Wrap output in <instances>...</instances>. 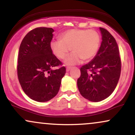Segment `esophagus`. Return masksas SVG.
I'll return each mask as SVG.
<instances>
[{
  "label": "esophagus",
  "instance_id": "esophagus-1",
  "mask_svg": "<svg viewBox=\"0 0 135 135\" xmlns=\"http://www.w3.org/2000/svg\"><path fill=\"white\" fill-rule=\"evenodd\" d=\"M71 69H72V68H71V67H66V72H69V71Z\"/></svg>",
  "mask_w": 135,
  "mask_h": 135
}]
</instances>
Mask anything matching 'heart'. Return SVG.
I'll return each instance as SVG.
<instances>
[{
  "instance_id": "1",
  "label": "heart",
  "mask_w": 135,
  "mask_h": 135,
  "mask_svg": "<svg viewBox=\"0 0 135 135\" xmlns=\"http://www.w3.org/2000/svg\"><path fill=\"white\" fill-rule=\"evenodd\" d=\"M60 40L52 41L50 47L52 52L59 59L63 60L70 51H73L65 60V65L79 64L83 61H89L95 56L100 48L101 37L94 30L72 29L61 34Z\"/></svg>"
}]
</instances>
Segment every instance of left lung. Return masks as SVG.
Listing matches in <instances>:
<instances>
[{"label": "left lung", "instance_id": "left-lung-1", "mask_svg": "<svg viewBox=\"0 0 135 135\" xmlns=\"http://www.w3.org/2000/svg\"><path fill=\"white\" fill-rule=\"evenodd\" d=\"M102 43L93 59L80 68L77 79L80 94L91 102L102 101L112 93L118 83L121 62L118 46L107 30L100 28Z\"/></svg>", "mask_w": 135, "mask_h": 135}]
</instances>
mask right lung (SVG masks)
<instances>
[{"mask_svg":"<svg viewBox=\"0 0 135 135\" xmlns=\"http://www.w3.org/2000/svg\"><path fill=\"white\" fill-rule=\"evenodd\" d=\"M53 32L51 28H36L25 35L20 46L18 80L25 93L36 102L53 98L66 73L65 66L52 69L61 65L50 47Z\"/></svg>","mask_w":135,"mask_h":135,"instance_id":"add662e5","label":"right lung"}]
</instances>
